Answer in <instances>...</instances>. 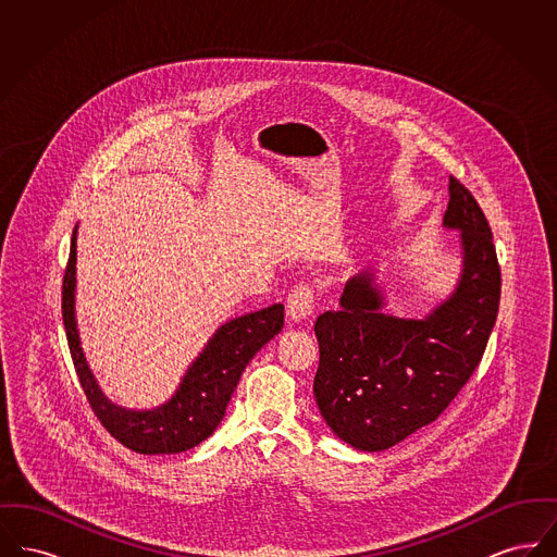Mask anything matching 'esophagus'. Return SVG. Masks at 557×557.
<instances>
[{
  "label": "esophagus",
  "instance_id": "34e87169",
  "mask_svg": "<svg viewBox=\"0 0 557 557\" xmlns=\"http://www.w3.org/2000/svg\"><path fill=\"white\" fill-rule=\"evenodd\" d=\"M315 305V288L311 284H298L286 298V311L292 321H302L309 318Z\"/></svg>",
  "mask_w": 557,
  "mask_h": 557
}]
</instances>
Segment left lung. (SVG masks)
Instances as JSON below:
<instances>
[{
	"label": "left lung",
	"instance_id": "8db88e82",
	"mask_svg": "<svg viewBox=\"0 0 557 557\" xmlns=\"http://www.w3.org/2000/svg\"><path fill=\"white\" fill-rule=\"evenodd\" d=\"M445 225L461 232L463 275L430 318L380 313L371 273L346 284L341 311L315 321L313 395L323 420L355 449L384 450L434 422L482 361L502 300V267L472 191L449 177Z\"/></svg>",
	"mask_w": 557,
	"mask_h": 557
}]
</instances>
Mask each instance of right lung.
I'll return each instance as SVG.
<instances>
[{"label": "right lung", "instance_id": "obj_1", "mask_svg": "<svg viewBox=\"0 0 557 557\" xmlns=\"http://www.w3.org/2000/svg\"><path fill=\"white\" fill-rule=\"evenodd\" d=\"M75 257L73 232L71 255L62 280V319L81 388L94 416L112 438L135 453L171 455L200 445L223 420L248 361L284 327V305H273L221 325L202 355L187 370L175 397L154 411H125L100 393L81 352L73 315Z\"/></svg>", "mask_w": 557, "mask_h": 557}]
</instances>
